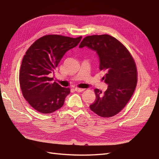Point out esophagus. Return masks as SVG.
I'll return each mask as SVG.
<instances>
[{
	"label": "esophagus",
	"mask_w": 159,
	"mask_h": 159,
	"mask_svg": "<svg viewBox=\"0 0 159 159\" xmlns=\"http://www.w3.org/2000/svg\"><path fill=\"white\" fill-rule=\"evenodd\" d=\"M75 90L76 91V92H83L84 89H80V88H75Z\"/></svg>",
	"instance_id": "obj_1"
}]
</instances>
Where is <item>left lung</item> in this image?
Instances as JSON below:
<instances>
[{"label":"left lung","instance_id":"8db88e82","mask_svg":"<svg viewBox=\"0 0 159 159\" xmlns=\"http://www.w3.org/2000/svg\"><path fill=\"white\" fill-rule=\"evenodd\" d=\"M84 47L96 52L99 70L105 71L103 79L108 84L104 93L95 89L96 98L89 108L99 116H113L124 108L134 93L138 81L135 61L127 48L108 34L86 36L79 48Z\"/></svg>","mask_w":159,"mask_h":159}]
</instances>
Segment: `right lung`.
I'll list each match as a JSON object with an SVG mask.
<instances>
[{
    "instance_id": "1",
    "label": "right lung",
    "mask_w": 159,
    "mask_h": 159,
    "mask_svg": "<svg viewBox=\"0 0 159 159\" xmlns=\"http://www.w3.org/2000/svg\"><path fill=\"white\" fill-rule=\"evenodd\" d=\"M82 36L74 39L61 35H46L29 47L22 60L20 84L24 98L33 108L43 114L60 109L70 93L69 88L52 82L54 72L64 54L76 47Z\"/></svg>"
}]
</instances>
